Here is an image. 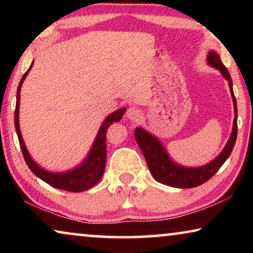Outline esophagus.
I'll use <instances>...</instances> for the list:
<instances>
[{
  "label": "esophagus",
  "mask_w": 253,
  "mask_h": 253,
  "mask_svg": "<svg viewBox=\"0 0 253 253\" xmlns=\"http://www.w3.org/2000/svg\"><path fill=\"white\" fill-rule=\"evenodd\" d=\"M127 117L132 122H138L140 118H142V110L137 107H130V108L127 109Z\"/></svg>",
  "instance_id": "obj_1"
}]
</instances>
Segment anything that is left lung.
Masks as SVG:
<instances>
[{"label": "left lung", "instance_id": "obj_1", "mask_svg": "<svg viewBox=\"0 0 253 253\" xmlns=\"http://www.w3.org/2000/svg\"><path fill=\"white\" fill-rule=\"evenodd\" d=\"M208 63L213 68H215V69L220 70L222 76L229 81V87L231 90V96H232L235 113L232 132H231L228 143H226L225 147L220 153L219 156L214 158L209 164L200 166V168H184V166L178 165L172 161V158L169 157L164 146L155 136L149 134L147 130L140 127H137L135 129L136 142L138 144L140 151L144 154V157L146 160L153 177L157 182L165 184V185L178 188H190L199 186L201 184L209 181L220 169L221 166L224 164V162L228 160L234 147L235 140H237L238 109L231 76L215 51H210L208 53Z\"/></svg>", "mask_w": 253, "mask_h": 253}]
</instances>
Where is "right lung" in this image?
I'll return each mask as SVG.
<instances>
[{
	"label": "right lung",
	"instance_id": "right-lung-1",
	"mask_svg": "<svg viewBox=\"0 0 253 253\" xmlns=\"http://www.w3.org/2000/svg\"><path fill=\"white\" fill-rule=\"evenodd\" d=\"M33 66V62L28 69V71L23 75L22 79H21L19 87H18V93H16V105H15V111H14V125L16 134L19 137V143L21 151H22L24 161L27 163L29 169L32 170V173L41 178L42 181L48 183L49 185L53 186L59 190L68 191V192H83L85 190H89L92 186L100 181L102 175L105 172L106 166V156H107V148H106V134L108 127L114 124L115 122H119L122 117L125 114L126 108L118 109L110 114L108 117L105 119V122L101 124L99 128V131L96 136L95 142L92 144V147L89 152L88 156L84 158V161L81 163L79 166L72 169L68 172L63 173H53L49 172L41 166L37 164L36 162L32 160L30 156L25 144L23 142L22 135H21L20 130V124H19V107H20V91L21 85H22L24 79L27 78L29 71L31 70Z\"/></svg>",
	"mask_w": 253,
	"mask_h": 253
}]
</instances>
